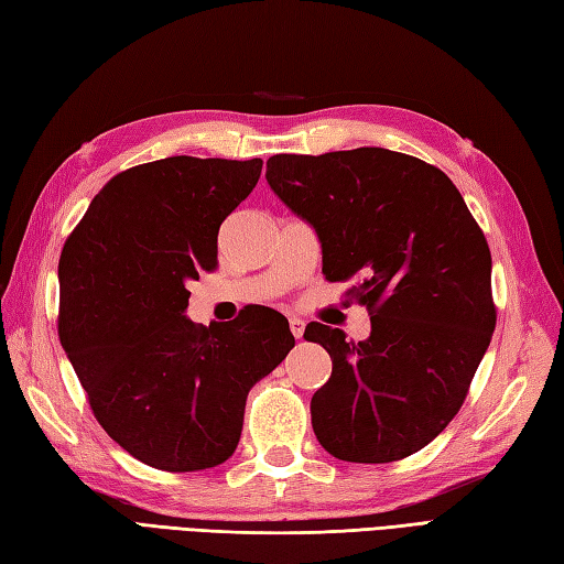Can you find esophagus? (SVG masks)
I'll return each instance as SVG.
<instances>
[{"label": "esophagus", "instance_id": "esophagus-1", "mask_svg": "<svg viewBox=\"0 0 564 564\" xmlns=\"http://www.w3.org/2000/svg\"><path fill=\"white\" fill-rule=\"evenodd\" d=\"M288 324H291V332H293L295 338H303V334H305V319L291 317V319H288Z\"/></svg>", "mask_w": 564, "mask_h": 564}]
</instances>
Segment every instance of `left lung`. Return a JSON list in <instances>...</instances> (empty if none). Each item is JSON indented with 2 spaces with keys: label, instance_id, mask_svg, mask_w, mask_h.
Segmentation results:
<instances>
[{
  "label": "left lung",
  "instance_id": "obj_1",
  "mask_svg": "<svg viewBox=\"0 0 564 564\" xmlns=\"http://www.w3.org/2000/svg\"><path fill=\"white\" fill-rule=\"evenodd\" d=\"M273 194L317 232L326 281L370 310L365 341L310 322L332 356L312 430L341 462L389 464L459 413L495 332L486 235L440 167L389 149L267 161Z\"/></svg>",
  "mask_w": 564,
  "mask_h": 564
}]
</instances>
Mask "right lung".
Masks as SVG:
<instances>
[{
    "label": "right lung",
    "mask_w": 564,
    "mask_h": 564,
    "mask_svg": "<svg viewBox=\"0 0 564 564\" xmlns=\"http://www.w3.org/2000/svg\"><path fill=\"white\" fill-rule=\"evenodd\" d=\"M261 159H173L115 175L59 257V341L102 430L134 459L185 474L230 459L245 401L295 346L271 307L185 317L187 283L218 267V228Z\"/></svg>",
    "instance_id": "right-lung-1"
}]
</instances>
